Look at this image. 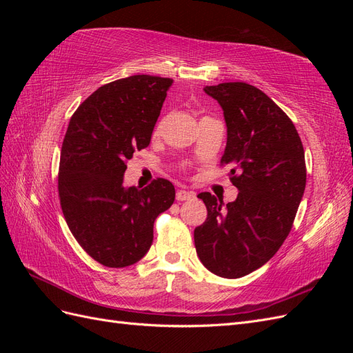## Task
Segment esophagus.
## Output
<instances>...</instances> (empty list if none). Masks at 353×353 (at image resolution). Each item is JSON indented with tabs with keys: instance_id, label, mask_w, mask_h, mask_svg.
Here are the masks:
<instances>
[{
	"instance_id": "obj_1",
	"label": "esophagus",
	"mask_w": 353,
	"mask_h": 353,
	"mask_svg": "<svg viewBox=\"0 0 353 353\" xmlns=\"http://www.w3.org/2000/svg\"><path fill=\"white\" fill-rule=\"evenodd\" d=\"M194 199V194L191 191H185V190H178L176 191V200L178 201H185V200H191Z\"/></svg>"
}]
</instances>
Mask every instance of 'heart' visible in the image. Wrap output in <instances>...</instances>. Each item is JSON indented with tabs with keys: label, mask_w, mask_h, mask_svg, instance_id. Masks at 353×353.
Segmentation results:
<instances>
[{
	"label": "heart",
	"mask_w": 353,
	"mask_h": 353,
	"mask_svg": "<svg viewBox=\"0 0 353 353\" xmlns=\"http://www.w3.org/2000/svg\"><path fill=\"white\" fill-rule=\"evenodd\" d=\"M159 132H160V125H157L156 130H154V134H159Z\"/></svg>",
	"instance_id": "b5f03b06"
}]
</instances>
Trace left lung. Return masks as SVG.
<instances>
[{
  "instance_id": "obj_1",
  "label": "left lung",
  "mask_w": 353,
  "mask_h": 353,
  "mask_svg": "<svg viewBox=\"0 0 353 353\" xmlns=\"http://www.w3.org/2000/svg\"><path fill=\"white\" fill-rule=\"evenodd\" d=\"M223 110L227 147L221 165H230L237 199L222 209L210 193L208 218L194 230L197 256L222 279H240L279 252L293 227L306 185L305 152L296 126L259 88L245 82L206 87Z\"/></svg>"
}]
</instances>
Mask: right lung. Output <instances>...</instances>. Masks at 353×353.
Returning a JSON list of instances; mask_svg holds the SVG:
<instances>
[{
    "instance_id": "1",
    "label": "right lung",
    "mask_w": 353,
    "mask_h": 353,
    "mask_svg": "<svg viewBox=\"0 0 353 353\" xmlns=\"http://www.w3.org/2000/svg\"><path fill=\"white\" fill-rule=\"evenodd\" d=\"M172 85L170 78L134 74L94 91L70 117L63 140L59 197L73 237L94 261L123 268L153 243V225L175 200L165 178L123 187L126 162L152 140Z\"/></svg>"
}]
</instances>
